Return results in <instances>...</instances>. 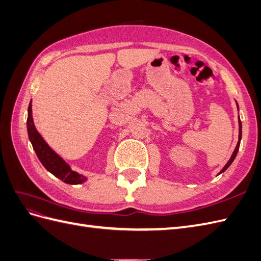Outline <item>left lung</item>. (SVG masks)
<instances>
[{"mask_svg": "<svg viewBox=\"0 0 261 261\" xmlns=\"http://www.w3.org/2000/svg\"><path fill=\"white\" fill-rule=\"evenodd\" d=\"M236 106H238V110H240L239 109V105H238V102H236ZM241 139H242V122H241V120H240V115H239V141H238V145H236V147H235V149H234V151H233V153H232V155H231V158H230V160L227 161V163L224 165L223 167V169L221 170L219 173H218V175H220L221 173H223L228 167H230V165L232 164V162L234 161V159H235V156H236V154H238V152H239V149H240V144H241Z\"/></svg>", "mask_w": 261, "mask_h": 261, "instance_id": "1", "label": "left lung"}]
</instances>
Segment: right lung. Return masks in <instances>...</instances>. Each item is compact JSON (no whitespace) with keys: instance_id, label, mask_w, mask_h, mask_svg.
Masks as SVG:
<instances>
[{"instance_id":"obj_1","label":"right lung","mask_w":261,"mask_h":261,"mask_svg":"<svg viewBox=\"0 0 261 261\" xmlns=\"http://www.w3.org/2000/svg\"><path fill=\"white\" fill-rule=\"evenodd\" d=\"M27 132L28 137L31 145L34 147L37 156L42 163L43 167L48 170L50 173L64 181L66 184L70 185H78L83 184L87 180V177L80 174L72 170L68 163H66L62 159L54 150L45 143V140L42 138L40 134L38 133L36 126L34 124L33 118V106L31 101L28 107V117H27Z\"/></svg>"}]
</instances>
